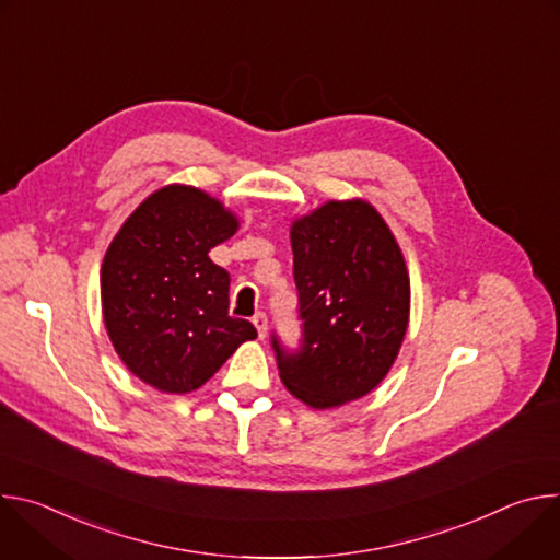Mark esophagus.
<instances>
[{
	"mask_svg": "<svg viewBox=\"0 0 560 560\" xmlns=\"http://www.w3.org/2000/svg\"><path fill=\"white\" fill-rule=\"evenodd\" d=\"M253 324H255V328L259 332V339H266V332H268V316H266V312H257L253 316Z\"/></svg>",
	"mask_w": 560,
	"mask_h": 560,
	"instance_id": "34e87169",
	"label": "esophagus"
}]
</instances>
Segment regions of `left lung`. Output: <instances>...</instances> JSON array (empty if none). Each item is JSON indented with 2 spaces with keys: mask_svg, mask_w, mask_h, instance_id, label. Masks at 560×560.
I'll return each instance as SVG.
<instances>
[{
  "mask_svg": "<svg viewBox=\"0 0 560 560\" xmlns=\"http://www.w3.org/2000/svg\"><path fill=\"white\" fill-rule=\"evenodd\" d=\"M292 275L301 339L270 346L285 387L326 410L374 389L406 337L410 279L381 214L363 201H330L292 225Z\"/></svg>",
  "mask_w": 560,
  "mask_h": 560,
  "instance_id": "left-lung-1",
  "label": "left lung"
}]
</instances>
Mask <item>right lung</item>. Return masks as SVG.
<instances>
[{"label":"right lung","mask_w":560,"mask_h":560,"mask_svg":"<svg viewBox=\"0 0 560 560\" xmlns=\"http://www.w3.org/2000/svg\"><path fill=\"white\" fill-rule=\"evenodd\" d=\"M236 219L206 192L168 186L121 225L102 266V305L121 361L148 385L184 394L201 387L257 330L228 314L230 275L210 248Z\"/></svg>","instance_id":"1"}]
</instances>
